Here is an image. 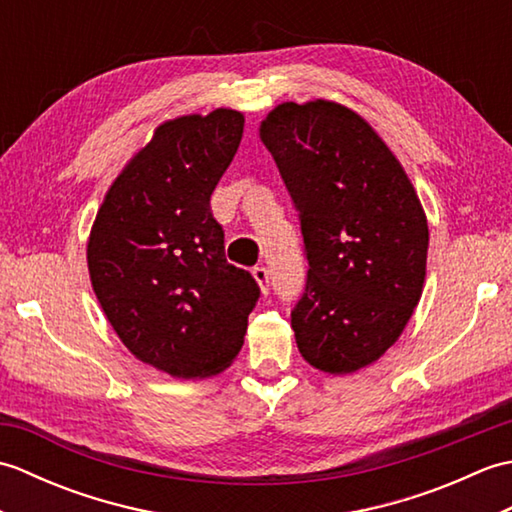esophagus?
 <instances>
[{
    "instance_id": "esophagus-1",
    "label": "esophagus",
    "mask_w": 512,
    "mask_h": 512,
    "mask_svg": "<svg viewBox=\"0 0 512 512\" xmlns=\"http://www.w3.org/2000/svg\"><path fill=\"white\" fill-rule=\"evenodd\" d=\"M253 277H255V281L259 284V290L264 292V295H268V270L264 268V266H255L253 268Z\"/></svg>"
}]
</instances>
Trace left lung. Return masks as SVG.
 <instances>
[{
	"instance_id": "1",
	"label": "left lung",
	"mask_w": 512,
	"mask_h": 512,
	"mask_svg": "<svg viewBox=\"0 0 512 512\" xmlns=\"http://www.w3.org/2000/svg\"><path fill=\"white\" fill-rule=\"evenodd\" d=\"M259 138L297 206L310 264L292 310L299 352L319 372L354 374L398 341L418 306L427 215L394 151L350 107L279 103Z\"/></svg>"
}]
</instances>
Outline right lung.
I'll list each match as a JSON object with an SVG mask.
<instances>
[{
	"mask_svg": "<svg viewBox=\"0 0 512 512\" xmlns=\"http://www.w3.org/2000/svg\"><path fill=\"white\" fill-rule=\"evenodd\" d=\"M244 114L228 107L160 123L127 160L92 224L88 270L118 339L173 378L224 372L244 345L257 281L226 262L211 193Z\"/></svg>",
	"mask_w": 512,
	"mask_h": 512,
	"instance_id": "obj_1",
	"label": "right lung"
}]
</instances>
